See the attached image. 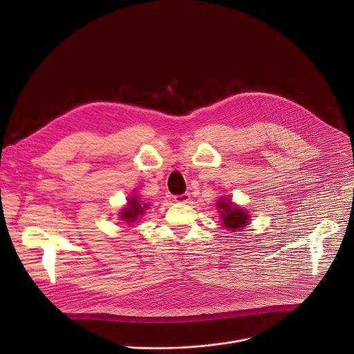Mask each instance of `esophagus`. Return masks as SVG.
Here are the masks:
<instances>
[{"label": "esophagus", "mask_w": 354, "mask_h": 354, "mask_svg": "<svg viewBox=\"0 0 354 354\" xmlns=\"http://www.w3.org/2000/svg\"><path fill=\"white\" fill-rule=\"evenodd\" d=\"M174 201H175V203L186 204V203L190 201V194H189V193H185V194H180V196H175V197H174Z\"/></svg>", "instance_id": "obj_1"}]
</instances>
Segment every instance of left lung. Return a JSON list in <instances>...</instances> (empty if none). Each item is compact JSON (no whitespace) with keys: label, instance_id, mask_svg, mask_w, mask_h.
I'll list each match as a JSON object with an SVG mask.
<instances>
[{"label":"left lung","instance_id":"8db88e82","mask_svg":"<svg viewBox=\"0 0 354 354\" xmlns=\"http://www.w3.org/2000/svg\"><path fill=\"white\" fill-rule=\"evenodd\" d=\"M216 209L218 212L221 227L231 232H236L242 228H245L250 223V214L241 208L239 205L234 204L230 198V196H221L218 197L216 203Z\"/></svg>","mask_w":354,"mask_h":354}]
</instances>
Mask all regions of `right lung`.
Here are the masks:
<instances>
[{
  "label": "right lung",
  "mask_w": 354,
  "mask_h": 354,
  "mask_svg": "<svg viewBox=\"0 0 354 354\" xmlns=\"http://www.w3.org/2000/svg\"><path fill=\"white\" fill-rule=\"evenodd\" d=\"M147 208H149V204H145L143 201H141L140 196L133 193L127 198V204L124 205V208H122L119 212L120 220H123L129 225H134L136 223H138L141 220L142 216L145 214V211Z\"/></svg>",
  "instance_id": "1"
}]
</instances>
